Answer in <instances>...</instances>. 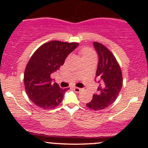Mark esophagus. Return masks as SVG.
<instances>
[{"label":"esophagus","instance_id":"esophagus-1","mask_svg":"<svg viewBox=\"0 0 148 148\" xmlns=\"http://www.w3.org/2000/svg\"><path fill=\"white\" fill-rule=\"evenodd\" d=\"M74 91L76 92H79L80 91H81V88H77V87H74Z\"/></svg>","mask_w":148,"mask_h":148}]
</instances>
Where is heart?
<instances>
[{
    "instance_id": "obj_1",
    "label": "heart",
    "mask_w": 148,
    "mask_h": 148,
    "mask_svg": "<svg viewBox=\"0 0 148 148\" xmlns=\"http://www.w3.org/2000/svg\"><path fill=\"white\" fill-rule=\"evenodd\" d=\"M80 53H81V55L82 56V57L86 56L93 55L92 51L88 48H84V49H81V51H80Z\"/></svg>"
}]
</instances>
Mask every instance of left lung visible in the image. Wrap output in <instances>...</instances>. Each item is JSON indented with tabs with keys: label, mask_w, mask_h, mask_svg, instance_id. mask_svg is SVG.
<instances>
[{
	"label": "left lung",
	"mask_w": 148,
	"mask_h": 148,
	"mask_svg": "<svg viewBox=\"0 0 148 148\" xmlns=\"http://www.w3.org/2000/svg\"><path fill=\"white\" fill-rule=\"evenodd\" d=\"M95 48L99 56L96 77L99 86L97 93L93 95L92 99L86 106L90 109L99 111L108 107L118 98L123 86V74L118 61L106 47L94 42Z\"/></svg>",
	"instance_id": "left-lung-1"
}]
</instances>
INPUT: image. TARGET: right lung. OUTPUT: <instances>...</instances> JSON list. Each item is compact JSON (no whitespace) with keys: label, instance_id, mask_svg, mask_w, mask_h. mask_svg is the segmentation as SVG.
<instances>
[{"label":"right lung","instance_id":"1","mask_svg":"<svg viewBox=\"0 0 148 148\" xmlns=\"http://www.w3.org/2000/svg\"><path fill=\"white\" fill-rule=\"evenodd\" d=\"M77 42L51 41L35 51L24 72L25 90L29 99L43 109H51L62 101L64 92L69 89L61 88L53 83L52 73L59 70L67 56L78 47Z\"/></svg>","mask_w":148,"mask_h":148}]
</instances>
